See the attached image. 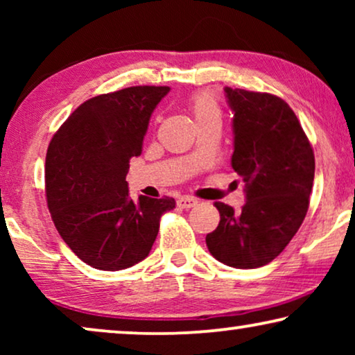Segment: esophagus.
I'll return each instance as SVG.
<instances>
[{
	"mask_svg": "<svg viewBox=\"0 0 355 355\" xmlns=\"http://www.w3.org/2000/svg\"><path fill=\"white\" fill-rule=\"evenodd\" d=\"M197 198H192V197H179L178 198V207L179 208H192V207H196L197 205Z\"/></svg>",
	"mask_w": 355,
	"mask_h": 355,
	"instance_id": "1",
	"label": "esophagus"
}]
</instances>
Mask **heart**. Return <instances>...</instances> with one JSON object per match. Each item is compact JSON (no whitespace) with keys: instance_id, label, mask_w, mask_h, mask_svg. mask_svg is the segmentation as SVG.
Here are the masks:
<instances>
[{"instance_id":"obj_1","label":"heart","mask_w":355,"mask_h":355,"mask_svg":"<svg viewBox=\"0 0 355 355\" xmlns=\"http://www.w3.org/2000/svg\"><path fill=\"white\" fill-rule=\"evenodd\" d=\"M192 111H193V118H196V121L207 119V118H220L221 116L220 106H218L216 100L208 94L197 96V98L193 100Z\"/></svg>"}]
</instances>
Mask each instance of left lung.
<instances>
[{"mask_svg":"<svg viewBox=\"0 0 355 355\" xmlns=\"http://www.w3.org/2000/svg\"><path fill=\"white\" fill-rule=\"evenodd\" d=\"M232 110L231 166L244 181L239 213L216 202L220 225L207 247L232 268H259L276 259L302 225L315 176L313 150L297 116L270 94L225 87Z\"/></svg>","mask_w":355,"mask_h":355,"instance_id":"left-lung-1","label":"left lung"}]
</instances>
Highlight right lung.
<instances>
[{
  "instance_id": "obj_1",
  "label": "right lung",
  "mask_w": 355,
  "mask_h": 355,
  "mask_svg": "<svg viewBox=\"0 0 355 355\" xmlns=\"http://www.w3.org/2000/svg\"><path fill=\"white\" fill-rule=\"evenodd\" d=\"M169 87H129L87 100L53 135L46 200L62 241L96 270H125L148 257L174 198L129 196V159L142 153L150 116Z\"/></svg>"
}]
</instances>
